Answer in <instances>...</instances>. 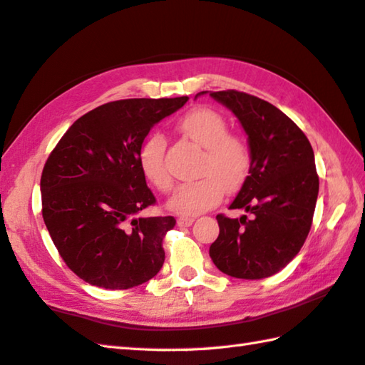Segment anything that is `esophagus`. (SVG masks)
Returning a JSON list of instances; mask_svg holds the SVG:
<instances>
[{"instance_id":"obj_1","label":"esophagus","mask_w":365,"mask_h":365,"mask_svg":"<svg viewBox=\"0 0 365 365\" xmlns=\"http://www.w3.org/2000/svg\"><path fill=\"white\" fill-rule=\"evenodd\" d=\"M192 222H195V218H190V216H180V218L177 220L178 227H190Z\"/></svg>"}]
</instances>
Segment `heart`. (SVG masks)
Wrapping results in <instances>:
<instances>
[{"label":"heart","mask_w":365,"mask_h":365,"mask_svg":"<svg viewBox=\"0 0 365 365\" xmlns=\"http://www.w3.org/2000/svg\"><path fill=\"white\" fill-rule=\"evenodd\" d=\"M183 136L204 149L199 180L182 185L169 199L168 207L177 215L195 216L220 202L224 190L243 187L252 168V150L242 135L230 133L226 118L210 108H196L185 114L177 125ZM138 166L145 180L161 192L174 187L165 161V139L160 133L147 136L138 149Z\"/></svg>","instance_id":"b5f03b06"}]
</instances>
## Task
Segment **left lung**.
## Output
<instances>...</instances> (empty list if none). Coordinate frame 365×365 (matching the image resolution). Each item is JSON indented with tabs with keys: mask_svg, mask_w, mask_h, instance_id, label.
<instances>
[{
	"mask_svg": "<svg viewBox=\"0 0 365 365\" xmlns=\"http://www.w3.org/2000/svg\"><path fill=\"white\" fill-rule=\"evenodd\" d=\"M210 96L237 115L252 150L251 174L229 207L243 208L250 218L216 216L220 235L210 257L232 277L273 276L299 252L312 226L319 196L312 145L289 115L265 100L234 89Z\"/></svg>",
	"mask_w": 365,
	"mask_h": 365,
	"instance_id": "obj_1",
	"label": "left lung"
}]
</instances>
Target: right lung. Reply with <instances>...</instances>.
Segmentation results:
<instances>
[{"mask_svg": "<svg viewBox=\"0 0 365 365\" xmlns=\"http://www.w3.org/2000/svg\"><path fill=\"white\" fill-rule=\"evenodd\" d=\"M187 102L105 103L75 120L51 150L41 177L42 216L66 265L88 284L131 289L161 269L163 238L175 220L136 218L157 202L138 166V149L155 123Z\"/></svg>", "mask_w": 365, "mask_h": 365, "instance_id": "1", "label": "right lung"}]
</instances>
